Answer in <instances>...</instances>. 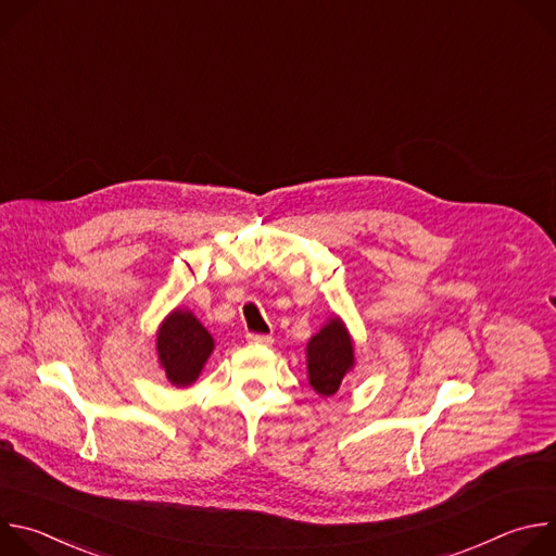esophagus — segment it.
Instances as JSON below:
<instances>
[{"label":"esophagus","mask_w":556,"mask_h":556,"mask_svg":"<svg viewBox=\"0 0 556 556\" xmlns=\"http://www.w3.org/2000/svg\"><path fill=\"white\" fill-rule=\"evenodd\" d=\"M247 339L253 345H273V337L270 334H255V332H251V334H247Z\"/></svg>","instance_id":"34e87169"}]
</instances>
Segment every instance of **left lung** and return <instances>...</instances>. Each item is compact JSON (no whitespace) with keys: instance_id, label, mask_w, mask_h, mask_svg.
<instances>
[{"instance_id":"left-lung-1","label":"left lung","mask_w":556,"mask_h":556,"mask_svg":"<svg viewBox=\"0 0 556 556\" xmlns=\"http://www.w3.org/2000/svg\"><path fill=\"white\" fill-rule=\"evenodd\" d=\"M305 358L309 387L324 399H330L356 363L354 339L341 316L332 314L328 324L307 341Z\"/></svg>"}]
</instances>
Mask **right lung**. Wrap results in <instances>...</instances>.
Masks as SVG:
<instances>
[{
	"mask_svg": "<svg viewBox=\"0 0 556 556\" xmlns=\"http://www.w3.org/2000/svg\"><path fill=\"white\" fill-rule=\"evenodd\" d=\"M215 350L211 332L187 307L172 309L155 332V352L167 380L182 389L191 387L202 374L208 356Z\"/></svg>",
	"mask_w": 556,
	"mask_h": 556,
	"instance_id": "1",
	"label": "right lung"
}]
</instances>
